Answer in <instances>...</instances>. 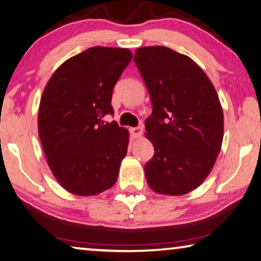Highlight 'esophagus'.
<instances>
[{"label": "esophagus", "instance_id": "esophagus-1", "mask_svg": "<svg viewBox=\"0 0 261 261\" xmlns=\"http://www.w3.org/2000/svg\"><path fill=\"white\" fill-rule=\"evenodd\" d=\"M130 134L132 136V138H139L143 134V129L140 126L137 127H131L130 129Z\"/></svg>", "mask_w": 261, "mask_h": 261}]
</instances>
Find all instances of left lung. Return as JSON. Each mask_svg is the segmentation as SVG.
Segmentation results:
<instances>
[{
	"instance_id": "1",
	"label": "left lung",
	"mask_w": 261,
	"mask_h": 261,
	"mask_svg": "<svg viewBox=\"0 0 261 261\" xmlns=\"http://www.w3.org/2000/svg\"><path fill=\"white\" fill-rule=\"evenodd\" d=\"M153 106L145 136L154 155L145 165L153 192L180 196L196 189L214 167L224 135L214 85L189 57L165 46L137 48L134 57Z\"/></svg>"
}]
</instances>
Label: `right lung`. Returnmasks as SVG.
I'll use <instances>...</instances> for the list:
<instances>
[{"label":"right lung","mask_w":261,"mask_h":261,"mask_svg":"<svg viewBox=\"0 0 261 261\" xmlns=\"http://www.w3.org/2000/svg\"><path fill=\"white\" fill-rule=\"evenodd\" d=\"M132 59L129 48L90 47L56 69L39 103L38 135L53 176L67 192L97 195L113 187L129 145L115 121L113 89Z\"/></svg>","instance_id":"add662e5"}]
</instances>
